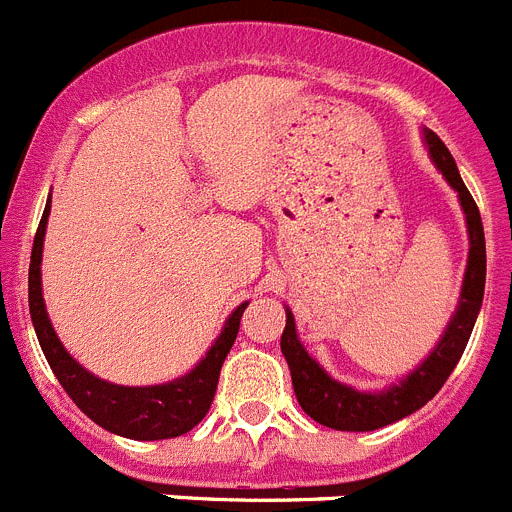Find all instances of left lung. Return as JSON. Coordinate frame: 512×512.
Returning a JSON list of instances; mask_svg holds the SVG:
<instances>
[{
    "label": "left lung",
    "instance_id": "8db88e82",
    "mask_svg": "<svg viewBox=\"0 0 512 512\" xmlns=\"http://www.w3.org/2000/svg\"><path fill=\"white\" fill-rule=\"evenodd\" d=\"M423 143L428 148L433 166L441 171L443 179L459 197L469 235V256L464 282H461L459 305H456L449 325L441 333L431 354L397 384H390L384 390H356L351 384H343L330 377L323 366L307 354V348L302 346L300 336H297L295 315L289 307H284L287 325H284L282 333V354L289 364V372H292L297 402L312 420H318L320 425H328V428H336V431H377L384 425L408 418L415 410L423 408L425 402L433 400L443 382L454 372V366L459 364L469 336H472L474 323H477L479 307H482L487 251L485 228H482L477 202L472 200L467 184L456 169L454 156L449 153V148L443 146V140L433 130H423Z\"/></svg>",
    "mask_w": 512,
    "mask_h": 512
}]
</instances>
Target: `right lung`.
Segmentation results:
<instances>
[{"instance_id":"right-lung-1","label":"right lung","mask_w":512,"mask_h":512,"mask_svg":"<svg viewBox=\"0 0 512 512\" xmlns=\"http://www.w3.org/2000/svg\"><path fill=\"white\" fill-rule=\"evenodd\" d=\"M51 215V197L45 202V212L40 217L38 233L33 241V256H30V277H27V300H30V318H33L35 336L45 359L51 364L53 374L61 387L69 392L71 400L81 413L102 425L104 431L115 433L133 441H158V438H176L192 431L200 423L212 405L217 390L220 369L233 348L241 315L248 302H241L225 320L220 336L215 338L207 354L182 377L164 384H148V387H128L107 379L94 377L89 369L79 364L74 356L63 348L61 338L53 330L48 310L43 300V279H40V264H43V241L45 225Z\"/></svg>"}]
</instances>
